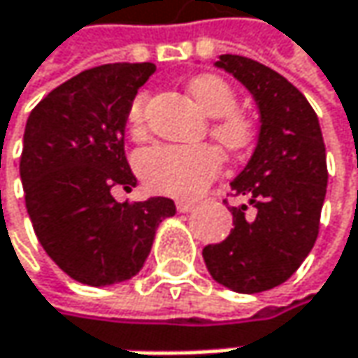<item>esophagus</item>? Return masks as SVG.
<instances>
[{
    "instance_id": "obj_1",
    "label": "esophagus",
    "mask_w": 358,
    "mask_h": 358,
    "mask_svg": "<svg viewBox=\"0 0 358 358\" xmlns=\"http://www.w3.org/2000/svg\"><path fill=\"white\" fill-rule=\"evenodd\" d=\"M175 206H177V211L187 213V211H191V209L195 207V201H183V199H181V201H177Z\"/></svg>"
}]
</instances>
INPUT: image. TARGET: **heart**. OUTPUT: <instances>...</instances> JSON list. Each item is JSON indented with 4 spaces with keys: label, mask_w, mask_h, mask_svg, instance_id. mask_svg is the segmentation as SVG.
<instances>
[{
    "label": "heart",
    "mask_w": 358,
    "mask_h": 358,
    "mask_svg": "<svg viewBox=\"0 0 358 358\" xmlns=\"http://www.w3.org/2000/svg\"><path fill=\"white\" fill-rule=\"evenodd\" d=\"M189 92L199 108L215 117L211 134L229 152L248 151L256 141V124L238 106V92L224 76L203 72L189 80ZM149 94L136 92L127 110L133 136L145 134ZM136 169L145 185L171 197H195L217 177L222 157L211 145H155L136 157Z\"/></svg>",
    "instance_id": "1"
}]
</instances>
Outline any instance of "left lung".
Listing matches in <instances>:
<instances>
[{
    "label": "left lung",
    "mask_w": 358,
    "mask_h": 358,
    "mask_svg": "<svg viewBox=\"0 0 358 358\" xmlns=\"http://www.w3.org/2000/svg\"><path fill=\"white\" fill-rule=\"evenodd\" d=\"M215 64L252 92L262 127L250 163L231 181L234 195L250 206L229 207L234 229L206 245L203 259L215 282L256 294L286 282L313 250L329 181L327 149L310 102L282 74L236 54Z\"/></svg>",
    "instance_id": "left-lung-1"
}]
</instances>
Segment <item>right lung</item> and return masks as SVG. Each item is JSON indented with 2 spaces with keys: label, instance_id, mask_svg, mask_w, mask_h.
Instances as JSON below:
<instances>
[{
  "label": "right lung",
  "instance_id": "add662e5",
  "mask_svg": "<svg viewBox=\"0 0 358 358\" xmlns=\"http://www.w3.org/2000/svg\"><path fill=\"white\" fill-rule=\"evenodd\" d=\"M155 72L151 62L104 64L54 88L29 113L20 175L34 231L76 282L108 286L133 278L159 224L175 215L167 197L118 203L136 177L124 155L127 110Z\"/></svg>",
  "mask_w": 358,
  "mask_h": 358
}]
</instances>
